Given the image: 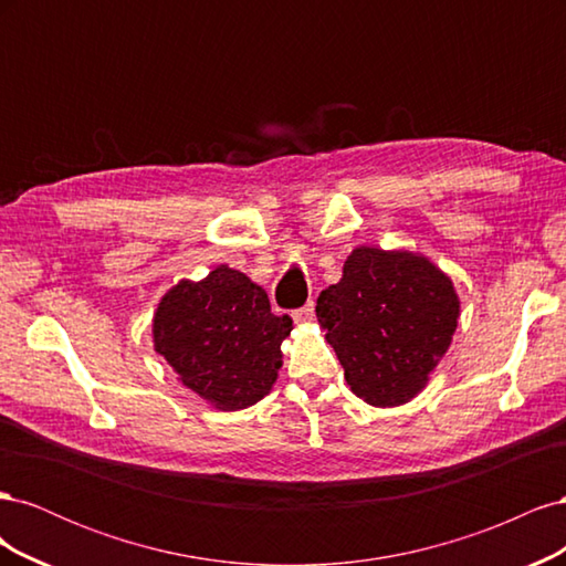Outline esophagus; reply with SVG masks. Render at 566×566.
Masks as SVG:
<instances>
[{"instance_id": "34e87169", "label": "esophagus", "mask_w": 566, "mask_h": 566, "mask_svg": "<svg viewBox=\"0 0 566 566\" xmlns=\"http://www.w3.org/2000/svg\"><path fill=\"white\" fill-rule=\"evenodd\" d=\"M314 316H316V304H314V302L304 304L302 310L293 312V318H295V323H312V321H314Z\"/></svg>"}]
</instances>
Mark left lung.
<instances>
[{
  "instance_id": "left-lung-1",
  "label": "left lung",
  "mask_w": 566,
  "mask_h": 566,
  "mask_svg": "<svg viewBox=\"0 0 566 566\" xmlns=\"http://www.w3.org/2000/svg\"><path fill=\"white\" fill-rule=\"evenodd\" d=\"M316 316L356 397L391 408L422 391L451 347L460 300L427 256L361 245L318 295Z\"/></svg>"
}]
</instances>
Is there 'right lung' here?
Returning <instances> with one entry per match:
<instances>
[{"mask_svg":"<svg viewBox=\"0 0 566 566\" xmlns=\"http://www.w3.org/2000/svg\"><path fill=\"white\" fill-rule=\"evenodd\" d=\"M293 318L271 314L264 290L227 264L181 281L153 316V347L184 387L219 410H241L271 391Z\"/></svg>","mask_w":566,"mask_h":566,"instance_id":"obj_1","label":"right lung"}]
</instances>
